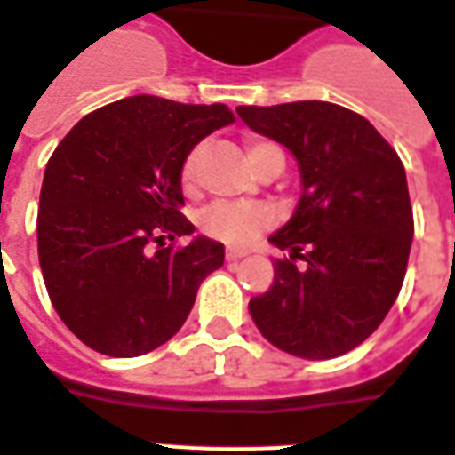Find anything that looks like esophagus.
Masks as SVG:
<instances>
[{
  "label": "esophagus",
  "mask_w": 455,
  "mask_h": 455,
  "mask_svg": "<svg viewBox=\"0 0 455 455\" xmlns=\"http://www.w3.org/2000/svg\"><path fill=\"white\" fill-rule=\"evenodd\" d=\"M245 251H238V248H227V260L228 262H238L241 258H245Z\"/></svg>",
  "instance_id": "esophagus-1"
}]
</instances>
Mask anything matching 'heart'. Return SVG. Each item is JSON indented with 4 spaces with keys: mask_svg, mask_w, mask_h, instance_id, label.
<instances>
[{
    "mask_svg": "<svg viewBox=\"0 0 455 455\" xmlns=\"http://www.w3.org/2000/svg\"><path fill=\"white\" fill-rule=\"evenodd\" d=\"M270 151H279L272 142H255L248 144V159L251 164L270 154ZM200 154L202 149L190 151V156L183 164V183L190 188L197 178V166H200ZM272 224V212L267 207H258V204H217L202 214V228L210 234V236L219 238V241H227V243H251L262 228H267Z\"/></svg>",
    "mask_w": 455,
    "mask_h": 455,
    "instance_id": "1",
    "label": "heart"
}]
</instances>
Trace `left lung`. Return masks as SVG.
<instances>
[{
    "label": "left lung",
    "mask_w": 455,
    "mask_h": 455,
    "mask_svg": "<svg viewBox=\"0 0 455 455\" xmlns=\"http://www.w3.org/2000/svg\"><path fill=\"white\" fill-rule=\"evenodd\" d=\"M251 130L294 154L301 197L270 243L275 282L248 311L262 338L332 359L371 335L405 279L415 234L403 161L366 117L325 100L238 106Z\"/></svg>",
    "instance_id": "8db88e82"
}]
</instances>
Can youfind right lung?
Returning <instances> with one entry per match:
<instances>
[{"label":"right lung","mask_w":455,"mask_h":455,"mask_svg":"<svg viewBox=\"0 0 455 455\" xmlns=\"http://www.w3.org/2000/svg\"><path fill=\"white\" fill-rule=\"evenodd\" d=\"M236 120L224 103L130 96L74 124L40 190L38 260L50 301L84 345L140 356L183 328L224 245L190 236L183 164L195 144Z\"/></svg>","instance_id":"right-lung-1"}]
</instances>
